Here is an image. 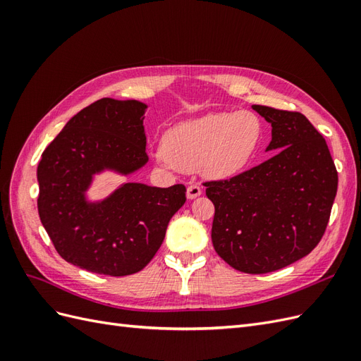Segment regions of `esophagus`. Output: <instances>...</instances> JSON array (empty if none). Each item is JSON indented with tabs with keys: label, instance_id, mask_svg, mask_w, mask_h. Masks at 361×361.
<instances>
[{
	"label": "esophagus",
	"instance_id": "obj_1",
	"mask_svg": "<svg viewBox=\"0 0 361 361\" xmlns=\"http://www.w3.org/2000/svg\"><path fill=\"white\" fill-rule=\"evenodd\" d=\"M200 194H202V187H200V185H190V187L187 188V197L190 200L197 199Z\"/></svg>",
	"mask_w": 361,
	"mask_h": 361
}]
</instances>
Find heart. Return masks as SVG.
I'll use <instances>...</instances> for the list:
<instances>
[{
    "label": "heart",
    "instance_id": "1",
    "mask_svg": "<svg viewBox=\"0 0 361 361\" xmlns=\"http://www.w3.org/2000/svg\"><path fill=\"white\" fill-rule=\"evenodd\" d=\"M264 134L253 111L209 113L169 129L155 159L166 169H197L207 179L232 178L255 159Z\"/></svg>",
    "mask_w": 361,
    "mask_h": 361
}]
</instances>
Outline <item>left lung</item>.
I'll return each mask as SVG.
<instances>
[{
    "label": "left lung",
    "mask_w": 361,
    "mask_h": 361,
    "mask_svg": "<svg viewBox=\"0 0 361 361\" xmlns=\"http://www.w3.org/2000/svg\"><path fill=\"white\" fill-rule=\"evenodd\" d=\"M271 123L267 150L277 154L226 180L204 182L215 206L212 244L224 262L265 274L307 256L319 244L337 192L325 138L297 111L253 105Z\"/></svg>",
    "instance_id": "1"
}]
</instances>
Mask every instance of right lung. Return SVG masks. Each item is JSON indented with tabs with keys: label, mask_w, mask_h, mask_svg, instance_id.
<instances>
[{
	"label": "right lung",
	"mask_w": 361,
	"mask_h": 361,
	"mask_svg": "<svg viewBox=\"0 0 361 361\" xmlns=\"http://www.w3.org/2000/svg\"><path fill=\"white\" fill-rule=\"evenodd\" d=\"M138 101L104 97L75 114L42 154L40 221L57 253L96 274H135L154 259L169 221L187 200L185 185L128 182L101 202L85 191L104 170L137 171L147 162L145 111Z\"/></svg>",
	"instance_id": "right-lung-1"
}]
</instances>
